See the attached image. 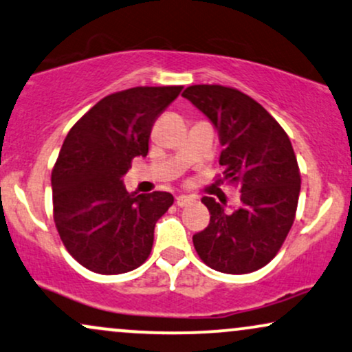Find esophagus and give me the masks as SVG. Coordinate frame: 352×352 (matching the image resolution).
<instances>
[{
    "label": "esophagus",
    "instance_id": "esophagus-1",
    "mask_svg": "<svg viewBox=\"0 0 352 352\" xmlns=\"http://www.w3.org/2000/svg\"><path fill=\"white\" fill-rule=\"evenodd\" d=\"M192 201V197H188V195H179V197L175 198V203L179 206H185V205H188V203Z\"/></svg>",
    "mask_w": 352,
    "mask_h": 352
}]
</instances>
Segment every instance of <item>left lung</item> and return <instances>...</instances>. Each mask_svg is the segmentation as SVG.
<instances>
[{
	"label": "left lung",
	"instance_id": "obj_1",
	"mask_svg": "<svg viewBox=\"0 0 352 352\" xmlns=\"http://www.w3.org/2000/svg\"><path fill=\"white\" fill-rule=\"evenodd\" d=\"M219 135L224 167L218 182L241 187L238 210L203 197L210 224L193 234L200 259L224 274H249L274 259L295 219L300 170L285 131L264 108L236 88L193 85L184 91Z\"/></svg>",
	"mask_w": 352,
	"mask_h": 352
}]
</instances>
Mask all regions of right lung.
<instances>
[{
  "label": "right lung",
  "instance_id": "right-lung-1",
  "mask_svg": "<svg viewBox=\"0 0 352 352\" xmlns=\"http://www.w3.org/2000/svg\"><path fill=\"white\" fill-rule=\"evenodd\" d=\"M182 87H135L93 107L62 144L52 170L54 221L67 251L96 274L138 269L154 228L173 203L168 192H128L122 175L146 157L155 118Z\"/></svg>",
  "mask_w": 352,
  "mask_h": 352
}]
</instances>
